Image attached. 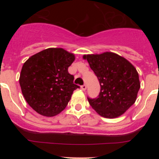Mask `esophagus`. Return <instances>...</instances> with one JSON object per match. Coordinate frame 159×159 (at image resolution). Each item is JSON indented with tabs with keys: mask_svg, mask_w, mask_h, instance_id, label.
I'll return each mask as SVG.
<instances>
[{
	"mask_svg": "<svg viewBox=\"0 0 159 159\" xmlns=\"http://www.w3.org/2000/svg\"><path fill=\"white\" fill-rule=\"evenodd\" d=\"M81 90H83V91H85L86 89H87V85H86V84L82 85L81 87Z\"/></svg>",
	"mask_w": 159,
	"mask_h": 159,
	"instance_id": "esophagus-1",
	"label": "esophagus"
}]
</instances>
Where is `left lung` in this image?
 I'll return each mask as SVG.
<instances>
[{"label":"left lung","mask_w":159,"mask_h":159,"mask_svg":"<svg viewBox=\"0 0 159 159\" xmlns=\"http://www.w3.org/2000/svg\"><path fill=\"white\" fill-rule=\"evenodd\" d=\"M97 76L101 91L96 98H88L98 114L113 119L123 115L135 102L140 87L138 72L128 60L116 53L84 54Z\"/></svg>","instance_id":"1"}]
</instances>
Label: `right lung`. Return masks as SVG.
Masks as SVG:
<instances>
[{"mask_svg":"<svg viewBox=\"0 0 159 159\" xmlns=\"http://www.w3.org/2000/svg\"><path fill=\"white\" fill-rule=\"evenodd\" d=\"M75 56L62 48H49L23 64L19 84L25 100L38 114L54 116L63 111L73 91L74 76L68 72Z\"/></svg>","mask_w":159,"mask_h":159,"instance_id":"add662e5","label":"right lung"}]
</instances>
